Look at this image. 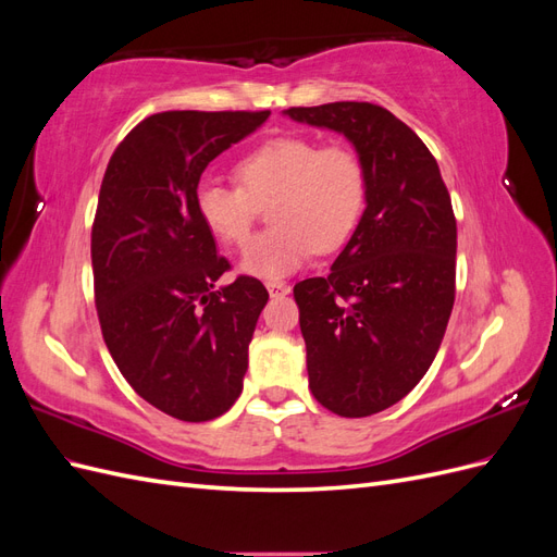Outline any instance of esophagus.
Here are the masks:
<instances>
[{
    "label": "esophagus",
    "instance_id": "34e87169",
    "mask_svg": "<svg viewBox=\"0 0 557 557\" xmlns=\"http://www.w3.org/2000/svg\"><path fill=\"white\" fill-rule=\"evenodd\" d=\"M267 290H269V295H272V297H283V295L290 293V285H285L281 281H269L267 283Z\"/></svg>",
    "mask_w": 557,
    "mask_h": 557
}]
</instances>
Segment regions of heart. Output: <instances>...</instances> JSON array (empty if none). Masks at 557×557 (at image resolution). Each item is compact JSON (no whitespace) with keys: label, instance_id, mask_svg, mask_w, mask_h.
Returning <instances> with one entry per match:
<instances>
[{"label":"heart","instance_id":"1","mask_svg":"<svg viewBox=\"0 0 557 557\" xmlns=\"http://www.w3.org/2000/svg\"><path fill=\"white\" fill-rule=\"evenodd\" d=\"M242 185L201 178L195 207L218 242L244 246L260 205L274 227L258 234L242 256V272L276 281L290 276L313 250L339 248L356 230L367 197L364 162L346 144L278 137L237 164Z\"/></svg>","mask_w":557,"mask_h":557}]
</instances>
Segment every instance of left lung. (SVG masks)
I'll list each match as a JSON object with an SVG mask.
<instances>
[{"instance_id":"1","label":"left lung","mask_w":557,"mask_h":557,"mask_svg":"<svg viewBox=\"0 0 557 557\" xmlns=\"http://www.w3.org/2000/svg\"><path fill=\"white\" fill-rule=\"evenodd\" d=\"M356 146L367 207L327 276L295 285L313 397L336 416L393 407L425 376L455 301L458 227L440 164L418 134L369 102L285 111Z\"/></svg>"}]
</instances>
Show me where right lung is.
Segmentation results:
<instances>
[{
  "label": "right lung",
  "instance_id": "1",
  "mask_svg": "<svg viewBox=\"0 0 557 557\" xmlns=\"http://www.w3.org/2000/svg\"><path fill=\"white\" fill-rule=\"evenodd\" d=\"M269 111H164L117 144L92 223L99 325L134 393L205 423L244 387L248 344L269 293L252 276L218 288L230 262L201 223L195 190L209 162Z\"/></svg>",
  "mask_w": 557,
  "mask_h": 557
}]
</instances>
